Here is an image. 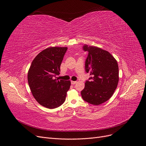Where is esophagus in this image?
Segmentation results:
<instances>
[{
	"label": "esophagus",
	"instance_id": "esophagus-1",
	"mask_svg": "<svg viewBox=\"0 0 146 146\" xmlns=\"http://www.w3.org/2000/svg\"><path fill=\"white\" fill-rule=\"evenodd\" d=\"M77 82V81H71V84H72V85L76 84Z\"/></svg>",
	"mask_w": 146,
	"mask_h": 146
}]
</instances>
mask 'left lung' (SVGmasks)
<instances>
[{
  "mask_svg": "<svg viewBox=\"0 0 146 146\" xmlns=\"http://www.w3.org/2000/svg\"><path fill=\"white\" fill-rule=\"evenodd\" d=\"M82 50L88 52L85 69L92 77L86 81L81 96L92 105H99L108 100L117 88L119 81L117 62L108 51L99 47L84 44Z\"/></svg>",
  "mask_w": 146,
  "mask_h": 146,
  "instance_id": "8db88e82",
  "label": "left lung"
}]
</instances>
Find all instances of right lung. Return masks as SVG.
Returning a JSON list of instances; mask_svg holds the SVG:
<instances>
[{
	"label": "right lung",
	"mask_w": 146,
	"mask_h": 146,
	"mask_svg": "<svg viewBox=\"0 0 146 146\" xmlns=\"http://www.w3.org/2000/svg\"><path fill=\"white\" fill-rule=\"evenodd\" d=\"M67 47H49L33 59L28 73L31 92L40 105L48 109L58 108L64 103L70 81L55 78Z\"/></svg>",
	"instance_id": "1"
}]
</instances>
